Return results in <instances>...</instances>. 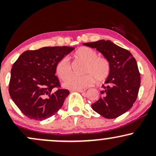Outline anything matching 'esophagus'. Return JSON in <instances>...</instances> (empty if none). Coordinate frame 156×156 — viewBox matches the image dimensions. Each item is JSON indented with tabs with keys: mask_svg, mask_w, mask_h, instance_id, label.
Listing matches in <instances>:
<instances>
[{
	"mask_svg": "<svg viewBox=\"0 0 156 156\" xmlns=\"http://www.w3.org/2000/svg\"><path fill=\"white\" fill-rule=\"evenodd\" d=\"M76 91L78 92H84L86 91L85 89H76Z\"/></svg>",
	"mask_w": 156,
	"mask_h": 156,
	"instance_id": "34e87169",
	"label": "esophagus"
}]
</instances>
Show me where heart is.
I'll list each match as a JSON object with an SVG mask.
<instances>
[{"instance_id":"obj_1","label":"heart","mask_w":156,"mask_h":156,"mask_svg":"<svg viewBox=\"0 0 156 156\" xmlns=\"http://www.w3.org/2000/svg\"><path fill=\"white\" fill-rule=\"evenodd\" d=\"M92 48L81 47L74 53L76 58L85 62L82 72L83 76H73L64 83V87L69 89H79L88 87L94 83L103 82L108 78L111 72L110 62L104 56L97 55ZM55 72L62 80H66L72 73V66L69 58L64 56L57 62Z\"/></svg>"}]
</instances>
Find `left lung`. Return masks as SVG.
<instances>
[{
  "label": "left lung",
  "mask_w": 156,
  "mask_h": 156,
  "mask_svg": "<svg viewBox=\"0 0 156 156\" xmlns=\"http://www.w3.org/2000/svg\"><path fill=\"white\" fill-rule=\"evenodd\" d=\"M96 48L110 62L111 72L92 108L107 119H114L128 112L136 101L141 78L136 61L128 50L109 40L84 43Z\"/></svg>",
  "instance_id": "obj_1"
}]
</instances>
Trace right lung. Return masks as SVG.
<instances>
[{"mask_svg":"<svg viewBox=\"0 0 156 156\" xmlns=\"http://www.w3.org/2000/svg\"><path fill=\"white\" fill-rule=\"evenodd\" d=\"M74 49L55 46L26 51L14 63L9 92L24 115L35 120H43L62 108L69 92L62 89L55 75V65Z\"/></svg>","mask_w":156,"mask_h":156,"instance_id":"add662e5","label":"right lung"}]
</instances>
